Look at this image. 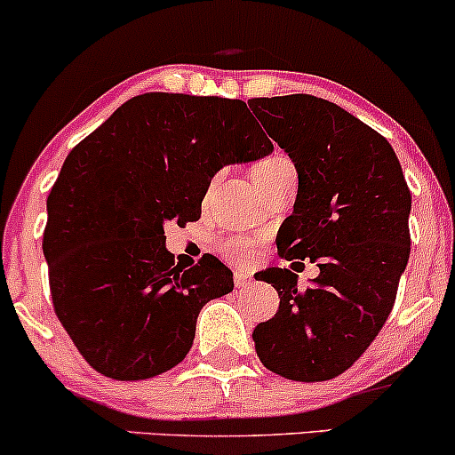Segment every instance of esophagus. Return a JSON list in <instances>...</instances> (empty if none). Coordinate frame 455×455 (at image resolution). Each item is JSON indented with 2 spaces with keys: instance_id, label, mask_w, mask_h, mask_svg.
<instances>
[{
  "instance_id": "esophagus-1",
  "label": "esophagus",
  "mask_w": 455,
  "mask_h": 455,
  "mask_svg": "<svg viewBox=\"0 0 455 455\" xmlns=\"http://www.w3.org/2000/svg\"><path fill=\"white\" fill-rule=\"evenodd\" d=\"M233 278H235V286H237V289H243V286L250 284V275L243 274V271H235Z\"/></svg>"
}]
</instances>
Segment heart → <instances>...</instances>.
I'll list each match as a JSON object with an SVG mask.
<instances>
[{
	"label": "heart",
	"mask_w": 455,
	"mask_h": 455,
	"mask_svg": "<svg viewBox=\"0 0 455 455\" xmlns=\"http://www.w3.org/2000/svg\"><path fill=\"white\" fill-rule=\"evenodd\" d=\"M293 166V162L284 156H269V158L260 160L257 166L252 169V177H263V175H271L275 171L289 169ZM257 248L259 242L257 239L250 237H242V235H233V237H227L220 242V250L222 254L228 260H235V263H250L257 257Z\"/></svg>",
	"instance_id": "obj_1"
}]
</instances>
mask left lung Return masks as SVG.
I'll list each match as a JSON object with an SVG mask.
<instances>
[{
    "label": "left lung",
    "instance_id": "1",
    "mask_svg": "<svg viewBox=\"0 0 455 455\" xmlns=\"http://www.w3.org/2000/svg\"><path fill=\"white\" fill-rule=\"evenodd\" d=\"M248 104L299 180L280 257L321 269L304 291L291 269L260 271L280 307L254 327V347L280 377L329 380L362 357L394 307L411 254V190L387 139L338 104L307 93Z\"/></svg>",
    "mask_w": 455,
    "mask_h": 455
}]
</instances>
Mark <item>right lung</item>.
<instances>
[{"label": "right lung", "instance_id": "obj_1", "mask_svg": "<svg viewBox=\"0 0 455 455\" xmlns=\"http://www.w3.org/2000/svg\"><path fill=\"white\" fill-rule=\"evenodd\" d=\"M274 149L242 100L130 98L68 154L43 237L55 315L108 379L143 380L190 351L207 301L233 291L216 257L175 265L164 224L195 222L212 177Z\"/></svg>", "mask_w": 455, "mask_h": 455}]
</instances>
